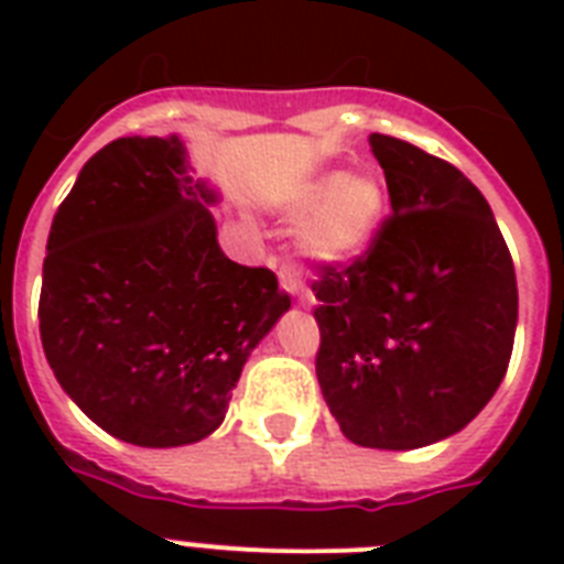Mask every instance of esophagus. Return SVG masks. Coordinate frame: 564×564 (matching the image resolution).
<instances>
[{"mask_svg":"<svg viewBox=\"0 0 564 564\" xmlns=\"http://www.w3.org/2000/svg\"><path fill=\"white\" fill-rule=\"evenodd\" d=\"M281 286L286 292H290L292 299L301 301V304H307L310 295H307V286H304V281H301V272L295 269V265H281Z\"/></svg>","mask_w":564,"mask_h":564,"instance_id":"obj_1","label":"esophagus"}]
</instances>
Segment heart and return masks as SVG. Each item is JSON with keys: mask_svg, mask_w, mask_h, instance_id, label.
Wrapping results in <instances>:
<instances>
[{"mask_svg": "<svg viewBox=\"0 0 564 564\" xmlns=\"http://www.w3.org/2000/svg\"><path fill=\"white\" fill-rule=\"evenodd\" d=\"M386 181L369 170L322 172L304 181L281 202L286 219H301L299 246L304 254L345 263L360 257L383 228Z\"/></svg>", "mask_w": 564, "mask_h": 564, "instance_id": "obj_1", "label": "heart"}]
</instances>
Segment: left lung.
Here are the masks:
<instances>
[{
  "mask_svg": "<svg viewBox=\"0 0 564 564\" xmlns=\"http://www.w3.org/2000/svg\"><path fill=\"white\" fill-rule=\"evenodd\" d=\"M392 219L348 269L313 283L316 377L354 445L412 451L454 436L507 375L516 265L482 193L451 163L371 134Z\"/></svg>",
  "mask_w": 564,
  "mask_h": 564,
  "instance_id": "left-lung-1",
  "label": "left lung"
}]
</instances>
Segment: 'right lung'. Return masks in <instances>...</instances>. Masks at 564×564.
<instances>
[{
    "label": "right lung",
    "instance_id": "1",
    "mask_svg": "<svg viewBox=\"0 0 564 564\" xmlns=\"http://www.w3.org/2000/svg\"><path fill=\"white\" fill-rule=\"evenodd\" d=\"M219 198L178 134L119 137L52 219L43 351L78 410L128 445L219 430L242 366L290 310L274 272L225 257Z\"/></svg>",
    "mask_w": 564,
    "mask_h": 564
}]
</instances>
